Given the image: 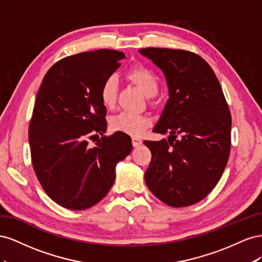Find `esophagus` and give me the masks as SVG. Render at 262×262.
Returning <instances> with one entry per match:
<instances>
[{"mask_svg":"<svg viewBox=\"0 0 262 262\" xmlns=\"http://www.w3.org/2000/svg\"><path fill=\"white\" fill-rule=\"evenodd\" d=\"M142 144V140L141 139H139V138H132V145L134 146V147H138V146H140Z\"/></svg>","mask_w":262,"mask_h":262,"instance_id":"esophagus-1","label":"esophagus"}]
</instances>
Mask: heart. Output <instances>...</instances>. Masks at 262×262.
<instances>
[{
	"instance_id": "b5f03b06",
	"label": "heart",
	"mask_w": 262,
	"mask_h": 262,
	"mask_svg": "<svg viewBox=\"0 0 262 262\" xmlns=\"http://www.w3.org/2000/svg\"><path fill=\"white\" fill-rule=\"evenodd\" d=\"M126 78L143 92L147 97H153L158 93L160 84L158 77L152 70L146 67H134L125 74ZM118 77L115 74L107 75L102 81L99 89V98L102 106L112 109L118 96ZM150 124L149 118L143 115L122 112L110 118L109 125L112 130L129 134V136H140Z\"/></svg>"
}]
</instances>
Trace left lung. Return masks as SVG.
I'll use <instances>...</instances> for the list:
<instances>
[{
	"label": "left lung",
	"mask_w": 262,
	"mask_h": 262,
	"mask_svg": "<svg viewBox=\"0 0 262 262\" xmlns=\"http://www.w3.org/2000/svg\"><path fill=\"white\" fill-rule=\"evenodd\" d=\"M139 52L162 69L169 90L153 129L169 133L168 141H144L152 152L146 186L170 207H188L207 196L223 175L231 150V112L215 73L200 55L152 47Z\"/></svg>",
	"instance_id": "8db88e82"
}]
</instances>
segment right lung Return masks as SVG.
Wrapping results in <instances>:
<instances>
[{
    "mask_svg": "<svg viewBox=\"0 0 262 262\" xmlns=\"http://www.w3.org/2000/svg\"><path fill=\"white\" fill-rule=\"evenodd\" d=\"M122 58L110 49L63 58L37 93L28 131L31 162L45 192L63 208L85 210L99 202L114 185L116 164L132 149L128 134L104 136L107 110L99 98L102 81ZM99 135L90 147L88 139Z\"/></svg>",
    "mask_w": 262,
    "mask_h": 262,
    "instance_id": "add662e5",
    "label": "right lung"
}]
</instances>
